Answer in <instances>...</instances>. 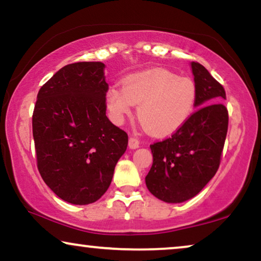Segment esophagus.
Listing matches in <instances>:
<instances>
[{
	"label": "esophagus",
	"mask_w": 261,
	"mask_h": 261,
	"mask_svg": "<svg viewBox=\"0 0 261 261\" xmlns=\"http://www.w3.org/2000/svg\"><path fill=\"white\" fill-rule=\"evenodd\" d=\"M139 146H140V142H139V140H137L135 138H130L129 141H128V147L130 149H137L139 148Z\"/></svg>",
	"instance_id": "esophagus-1"
}]
</instances>
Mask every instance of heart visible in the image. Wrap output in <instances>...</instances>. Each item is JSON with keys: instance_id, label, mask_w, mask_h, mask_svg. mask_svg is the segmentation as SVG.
I'll return each mask as SVG.
<instances>
[{"instance_id": "1", "label": "heart", "mask_w": 261, "mask_h": 261, "mask_svg": "<svg viewBox=\"0 0 261 261\" xmlns=\"http://www.w3.org/2000/svg\"><path fill=\"white\" fill-rule=\"evenodd\" d=\"M106 99L110 116L115 121L139 105L137 115L145 129L154 137H169L194 114L197 88L190 78L152 69L127 77L123 88H109Z\"/></svg>"}]
</instances>
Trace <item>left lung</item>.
I'll list each match as a JSON object with an SVG mask.
<instances>
[{"mask_svg":"<svg viewBox=\"0 0 261 261\" xmlns=\"http://www.w3.org/2000/svg\"><path fill=\"white\" fill-rule=\"evenodd\" d=\"M197 110L166 140L149 146L151 170L145 178L149 192L166 203L195 197L215 176L228 129V112L221 103L226 91L201 64L192 62Z\"/></svg>","mask_w":261,"mask_h":261,"instance_id":"left-lung-1","label":"left lung"}]
</instances>
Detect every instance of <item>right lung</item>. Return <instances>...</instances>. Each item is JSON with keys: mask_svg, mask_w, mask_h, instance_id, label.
I'll use <instances>...</instances> for the list:
<instances>
[{"mask_svg": "<svg viewBox=\"0 0 261 261\" xmlns=\"http://www.w3.org/2000/svg\"><path fill=\"white\" fill-rule=\"evenodd\" d=\"M101 62L69 64L42 85L32 126L38 170L63 201L85 205L105 195L128 135L106 115Z\"/></svg>", "mask_w": 261, "mask_h": 261, "instance_id": "obj_1", "label": "right lung"}]
</instances>
